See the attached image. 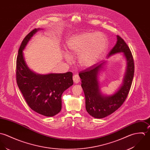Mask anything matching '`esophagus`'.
Wrapping results in <instances>:
<instances>
[{
    "instance_id": "esophagus-1",
    "label": "esophagus",
    "mask_w": 150,
    "mask_h": 150,
    "mask_svg": "<svg viewBox=\"0 0 150 150\" xmlns=\"http://www.w3.org/2000/svg\"><path fill=\"white\" fill-rule=\"evenodd\" d=\"M73 81L74 82V83H78L80 82V78L78 75H74L73 76Z\"/></svg>"
}]
</instances>
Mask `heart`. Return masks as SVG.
<instances>
[{
  "label": "heart",
  "mask_w": 150,
  "mask_h": 150,
  "mask_svg": "<svg viewBox=\"0 0 150 150\" xmlns=\"http://www.w3.org/2000/svg\"><path fill=\"white\" fill-rule=\"evenodd\" d=\"M67 51L72 56H78V62L83 68L94 65L108 47L107 36L100 32H85L70 36L66 42ZM65 59L71 60L65 54Z\"/></svg>",
  "instance_id": "obj_1"
}]
</instances>
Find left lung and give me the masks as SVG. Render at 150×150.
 Segmentation results:
<instances>
[{
	"label": "left lung",
	"instance_id": "8db88e82",
	"mask_svg": "<svg viewBox=\"0 0 150 150\" xmlns=\"http://www.w3.org/2000/svg\"><path fill=\"white\" fill-rule=\"evenodd\" d=\"M117 43L109 52L108 57L115 53L122 52L127 62L123 83L117 91L111 96H107L103 95L100 89L98 75L105 61L96 64L79 74L81 79V86L85 96L86 111L91 116L96 118H103L117 110L127 98L132 83L134 72L132 54L124 40L119 35H117Z\"/></svg>",
	"mask_w": 150,
	"mask_h": 150
}]
</instances>
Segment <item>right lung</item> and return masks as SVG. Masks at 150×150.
<instances>
[{
  "mask_svg": "<svg viewBox=\"0 0 150 150\" xmlns=\"http://www.w3.org/2000/svg\"><path fill=\"white\" fill-rule=\"evenodd\" d=\"M40 29H34L25 37L20 47L16 61V80L27 104L35 112L53 117L61 110V96L73 83L72 73L36 74L27 66L23 56L32 36Z\"/></svg>",
  "mask_w": 150,
  "mask_h": 150,
  "instance_id": "1",
  "label": "right lung"
}]
</instances>
